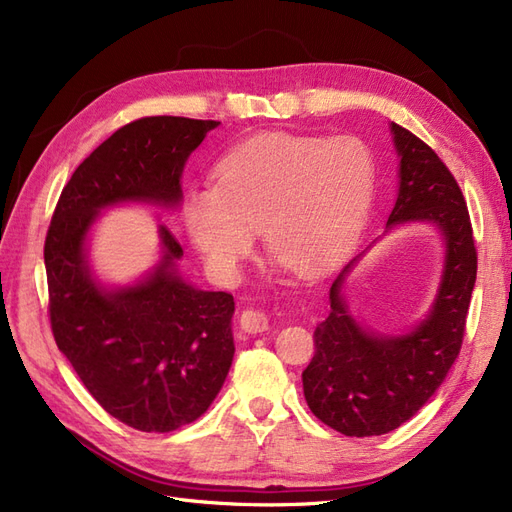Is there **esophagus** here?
Here are the masks:
<instances>
[{
  "label": "esophagus",
  "instance_id": "esophagus-1",
  "mask_svg": "<svg viewBox=\"0 0 512 512\" xmlns=\"http://www.w3.org/2000/svg\"><path fill=\"white\" fill-rule=\"evenodd\" d=\"M241 329L245 333H262L269 329V318L262 309H245L241 314Z\"/></svg>",
  "mask_w": 512,
  "mask_h": 512
}]
</instances>
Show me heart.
<instances>
[{"label":"heart","instance_id":"obj_1","mask_svg":"<svg viewBox=\"0 0 512 512\" xmlns=\"http://www.w3.org/2000/svg\"><path fill=\"white\" fill-rule=\"evenodd\" d=\"M215 177L218 185L185 192L183 222L209 269L228 282L239 277L256 228L273 269H327L361 237L376 192L374 156L352 136L258 134L230 149Z\"/></svg>","mask_w":512,"mask_h":512}]
</instances>
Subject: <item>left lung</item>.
I'll return each instance as SVG.
<instances>
[{"instance_id": "1", "label": "left lung", "mask_w": 512, "mask_h": 512, "mask_svg": "<svg viewBox=\"0 0 512 512\" xmlns=\"http://www.w3.org/2000/svg\"><path fill=\"white\" fill-rule=\"evenodd\" d=\"M389 130L399 181L384 235L399 226H433L442 239L444 265L425 316L399 333L369 329L348 303V275L378 239L335 275L331 312L316 327V354L303 371V393L324 425L354 438L397 429L440 389L459 354L476 282L470 215L451 170L406 128L391 121Z\"/></svg>"}]
</instances>
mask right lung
<instances>
[{"mask_svg":"<svg viewBox=\"0 0 512 512\" xmlns=\"http://www.w3.org/2000/svg\"><path fill=\"white\" fill-rule=\"evenodd\" d=\"M220 121L145 117L119 128L74 170L44 241L51 329L98 404L138 431H175L218 397L235 356L228 292L181 275V245L158 226L160 258L130 284H106L89 260L102 211H177L192 151Z\"/></svg>","mask_w":512,"mask_h":512,"instance_id":"obj_1","label":"right lung"}]
</instances>
